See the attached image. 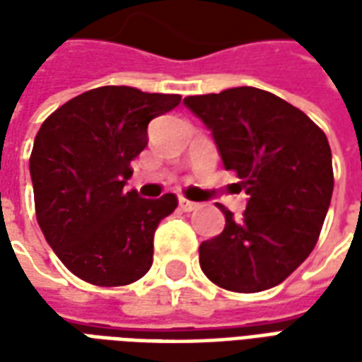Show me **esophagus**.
I'll return each mask as SVG.
<instances>
[{"label": "esophagus", "mask_w": 362, "mask_h": 362, "mask_svg": "<svg viewBox=\"0 0 362 362\" xmlns=\"http://www.w3.org/2000/svg\"><path fill=\"white\" fill-rule=\"evenodd\" d=\"M178 204H180L182 211H194V209H197L196 202H189V199H186V197H180V199H178Z\"/></svg>", "instance_id": "obj_1"}]
</instances>
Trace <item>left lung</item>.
<instances>
[{
	"label": "left lung",
	"mask_w": 362,
	"mask_h": 362,
	"mask_svg": "<svg viewBox=\"0 0 362 362\" xmlns=\"http://www.w3.org/2000/svg\"><path fill=\"white\" fill-rule=\"evenodd\" d=\"M211 132L223 165L248 196L243 219L225 213L223 233L199 246L209 279L235 293L285 281L318 243L334 192L326 134L303 110L256 87L186 96Z\"/></svg>",
	"instance_id": "8db88e82"
}]
</instances>
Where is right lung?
I'll return each instance as SVG.
<instances>
[{
    "mask_svg": "<svg viewBox=\"0 0 362 362\" xmlns=\"http://www.w3.org/2000/svg\"><path fill=\"white\" fill-rule=\"evenodd\" d=\"M180 98L98 87L67 100L38 129L30 153L36 219L79 279L119 287L149 272L155 230L178 199H145L124 186L134 174L129 163L147 147L149 122Z\"/></svg>",
    "mask_w": 362,
    "mask_h": 362,
    "instance_id": "1",
    "label": "right lung"
}]
</instances>
